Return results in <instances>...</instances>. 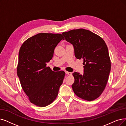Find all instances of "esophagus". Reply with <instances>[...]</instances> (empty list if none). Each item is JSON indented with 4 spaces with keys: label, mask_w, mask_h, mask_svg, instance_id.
<instances>
[{
    "label": "esophagus",
    "mask_w": 126,
    "mask_h": 126,
    "mask_svg": "<svg viewBox=\"0 0 126 126\" xmlns=\"http://www.w3.org/2000/svg\"><path fill=\"white\" fill-rule=\"evenodd\" d=\"M66 73L67 74L69 75H71L72 74L71 72H68V71H66Z\"/></svg>",
    "instance_id": "esophagus-1"
}]
</instances>
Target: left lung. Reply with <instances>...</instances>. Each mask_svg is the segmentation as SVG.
<instances>
[{
	"label": "left lung",
	"mask_w": 126,
	"mask_h": 126,
	"mask_svg": "<svg viewBox=\"0 0 126 126\" xmlns=\"http://www.w3.org/2000/svg\"><path fill=\"white\" fill-rule=\"evenodd\" d=\"M62 34L73 45L75 56L84 60V74L73 73V92L80 98L93 101L103 93L109 79L111 66L107 44L98 35L82 28Z\"/></svg>",
	"instance_id": "obj_1"
}]
</instances>
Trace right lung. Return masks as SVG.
I'll use <instances>...</instances> for the list:
<instances>
[{
	"mask_svg": "<svg viewBox=\"0 0 126 126\" xmlns=\"http://www.w3.org/2000/svg\"><path fill=\"white\" fill-rule=\"evenodd\" d=\"M64 39L60 33H40L27 39L19 49L17 76L30 102L37 106L46 107L57 97L65 72L53 71L47 63Z\"/></svg>",
	"mask_w": 126,
	"mask_h": 126,
	"instance_id": "right-lung-1",
	"label": "right lung"
}]
</instances>
